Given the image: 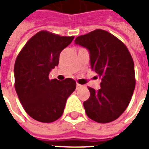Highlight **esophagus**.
I'll list each match as a JSON object with an SVG mask.
<instances>
[{
  "label": "esophagus",
  "mask_w": 149,
  "mask_h": 149,
  "mask_svg": "<svg viewBox=\"0 0 149 149\" xmlns=\"http://www.w3.org/2000/svg\"><path fill=\"white\" fill-rule=\"evenodd\" d=\"M84 85L82 84H76V89H81V88H83Z\"/></svg>",
  "instance_id": "obj_1"
}]
</instances>
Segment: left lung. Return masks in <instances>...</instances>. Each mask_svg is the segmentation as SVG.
I'll return each instance as SVG.
<instances>
[{"label":"left lung","instance_id":"8db88e82","mask_svg":"<svg viewBox=\"0 0 149 149\" xmlns=\"http://www.w3.org/2000/svg\"><path fill=\"white\" fill-rule=\"evenodd\" d=\"M75 44L89 49L91 69L101 79L98 91L89 87L84 102L87 116L97 123H110L127 109L135 88L134 60L127 46L104 30L78 36Z\"/></svg>","mask_w":149,"mask_h":149}]
</instances>
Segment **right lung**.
Instances as JSON below:
<instances>
[{"instance_id": "add662e5", "label": "right lung", "mask_w": 149, "mask_h": 149, "mask_svg": "<svg viewBox=\"0 0 149 149\" xmlns=\"http://www.w3.org/2000/svg\"><path fill=\"white\" fill-rule=\"evenodd\" d=\"M74 36H61L41 31L21 49L15 62V89L26 112L34 119L51 123L60 118L66 100L76 88L70 78L49 79V71L58 65L60 52Z\"/></svg>"}]
</instances>
